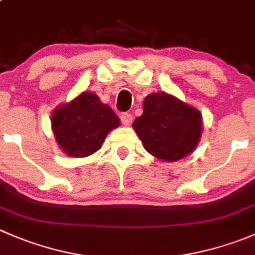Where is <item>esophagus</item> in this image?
Listing matches in <instances>:
<instances>
[{
    "label": "esophagus",
    "instance_id": "esophagus-1",
    "mask_svg": "<svg viewBox=\"0 0 255 255\" xmlns=\"http://www.w3.org/2000/svg\"><path fill=\"white\" fill-rule=\"evenodd\" d=\"M132 120L133 117L130 113H122V115H121V121H122V123L125 126H129L130 123H132Z\"/></svg>",
    "mask_w": 255,
    "mask_h": 255
}]
</instances>
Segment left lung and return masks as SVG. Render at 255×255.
I'll use <instances>...</instances> for the list:
<instances>
[{"label": "left lung", "mask_w": 255, "mask_h": 255, "mask_svg": "<svg viewBox=\"0 0 255 255\" xmlns=\"http://www.w3.org/2000/svg\"><path fill=\"white\" fill-rule=\"evenodd\" d=\"M143 115L133 122L144 148L151 155L175 161L191 153L202 132L201 115L165 92L148 95Z\"/></svg>", "instance_id": "obj_1"}]
</instances>
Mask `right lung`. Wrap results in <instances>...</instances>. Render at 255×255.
<instances>
[{
  "label": "right lung",
  "instance_id": "add662e5",
  "mask_svg": "<svg viewBox=\"0 0 255 255\" xmlns=\"http://www.w3.org/2000/svg\"><path fill=\"white\" fill-rule=\"evenodd\" d=\"M118 126L120 118L111 107L91 92H84L70 104L58 107L51 117L56 142L75 158L99 150L110 130Z\"/></svg>",
  "mask_w": 255,
  "mask_h": 255
}]
</instances>
